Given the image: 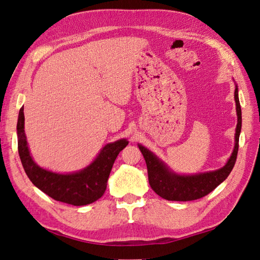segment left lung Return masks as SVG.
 <instances>
[{
  "mask_svg": "<svg viewBox=\"0 0 260 260\" xmlns=\"http://www.w3.org/2000/svg\"><path fill=\"white\" fill-rule=\"evenodd\" d=\"M235 84L234 100L237 106L238 123L235 128L234 147L229 159L223 167L217 170L200 172L193 175L177 174L169 168L168 165L157 157L152 151L142 144H138L141 153L143 154L147 166L148 182L153 191L160 198L168 201L186 202L203 198L222 183L232 171L239 151V139L242 129V112L239 101V88Z\"/></svg>",
  "mask_w": 260,
  "mask_h": 260,
  "instance_id": "1",
  "label": "left lung"
}]
</instances>
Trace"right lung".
<instances>
[{"instance_id": "add662e5", "label": "right lung", "mask_w": 260, "mask_h": 260, "mask_svg": "<svg viewBox=\"0 0 260 260\" xmlns=\"http://www.w3.org/2000/svg\"><path fill=\"white\" fill-rule=\"evenodd\" d=\"M18 154L28 178L38 188L55 201L84 206L103 196L113 165L120 151L128 145L127 139L117 140L101 148L91 164L74 172H54L39 166L31 156L25 133L23 107L20 108L17 121Z\"/></svg>"}]
</instances>
